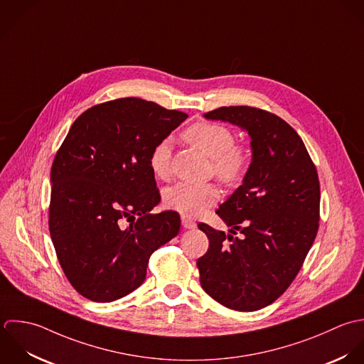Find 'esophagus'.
<instances>
[{"label":"esophagus","mask_w":364,"mask_h":364,"mask_svg":"<svg viewBox=\"0 0 364 364\" xmlns=\"http://www.w3.org/2000/svg\"><path fill=\"white\" fill-rule=\"evenodd\" d=\"M182 226H183L185 229H195V228H196V223H195V220H192L191 218L182 216Z\"/></svg>","instance_id":"obj_1"}]
</instances>
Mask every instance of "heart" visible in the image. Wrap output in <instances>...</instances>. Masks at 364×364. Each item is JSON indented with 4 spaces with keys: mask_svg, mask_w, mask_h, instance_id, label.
<instances>
[{
    "mask_svg": "<svg viewBox=\"0 0 364 364\" xmlns=\"http://www.w3.org/2000/svg\"><path fill=\"white\" fill-rule=\"evenodd\" d=\"M183 138L193 148L212 159L215 175L228 185L242 181L250 166V151L235 144L230 128L216 122H196L183 132ZM151 171L164 179L171 172V141H159L149 158ZM165 205L182 216H199L219 200V189L213 183L179 182L165 191Z\"/></svg>",
    "mask_w": 364,
    "mask_h": 364,
    "instance_id": "heart-1",
    "label": "heart"
}]
</instances>
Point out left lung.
<instances>
[{"label":"left lung","instance_id":"left-lung-1","mask_svg":"<svg viewBox=\"0 0 364 364\" xmlns=\"http://www.w3.org/2000/svg\"><path fill=\"white\" fill-rule=\"evenodd\" d=\"M205 117L245 129L252 158L242 186L216 210L230 235L199 225L209 239L196 262L200 285L226 308L258 311L287 291L316 237L318 172L296 131L272 113L230 106Z\"/></svg>","mask_w":364,"mask_h":364}]
</instances>
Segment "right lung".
<instances>
[{"label": "right lung", "instance_id": "add662e5", "mask_svg": "<svg viewBox=\"0 0 364 364\" xmlns=\"http://www.w3.org/2000/svg\"><path fill=\"white\" fill-rule=\"evenodd\" d=\"M186 119L125 97L86 110L70 127L52 164L49 232L66 278L85 298L112 302L136 289L151 254L179 233L176 212L149 213L161 200L149 158ZM135 214L122 230V219Z\"/></svg>", "mask_w": 364, "mask_h": 364}]
</instances>
